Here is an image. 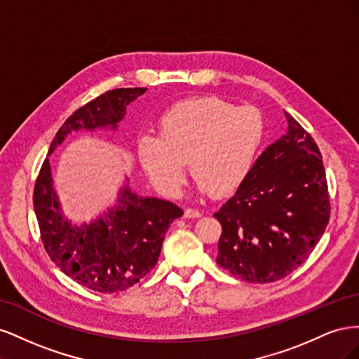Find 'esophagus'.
Returning <instances> with one entry per match:
<instances>
[{
  "label": "esophagus",
  "instance_id": "1",
  "mask_svg": "<svg viewBox=\"0 0 359 359\" xmlns=\"http://www.w3.org/2000/svg\"><path fill=\"white\" fill-rule=\"evenodd\" d=\"M201 215H202V211L194 210V208H187L184 211V217H186V219H196V217H201Z\"/></svg>",
  "mask_w": 359,
  "mask_h": 359
}]
</instances>
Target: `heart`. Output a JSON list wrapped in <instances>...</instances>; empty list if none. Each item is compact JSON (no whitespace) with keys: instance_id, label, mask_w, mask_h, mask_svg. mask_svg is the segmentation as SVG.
<instances>
[{"instance_id":"obj_1","label":"heart","mask_w":359,"mask_h":359,"mask_svg":"<svg viewBox=\"0 0 359 359\" xmlns=\"http://www.w3.org/2000/svg\"><path fill=\"white\" fill-rule=\"evenodd\" d=\"M265 133V118L257 107L198 97L170 106L158 119V136L139 137L137 157L163 194L180 193L189 160L199 191L224 196L248 178Z\"/></svg>"}]
</instances>
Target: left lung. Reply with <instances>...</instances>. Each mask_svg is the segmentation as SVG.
I'll return each instance as SVG.
<instances>
[{"label":"left lung","instance_id":"8db88e82","mask_svg":"<svg viewBox=\"0 0 359 359\" xmlns=\"http://www.w3.org/2000/svg\"><path fill=\"white\" fill-rule=\"evenodd\" d=\"M285 115L286 133L259 156L243 186L214 214L223 229L217 264L250 283L289 276L330 222L320 151L299 123Z\"/></svg>","mask_w":359,"mask_h":359}]
</instances>
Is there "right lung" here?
Wrapping results in <instances>:
<instances>
[{"instance_id": "1", "label": "right lung", "mask_w": 359, "mask_h": 359, "mask_svg": "<svg viewBox=\"0 0 359 359\" xmlns=\"http://www.w3.org/2000/svg\"><path fill=\"white\" fill-rule=\"evenodd\" d=\"M147 88H116L79 107L53 137L34 186V211L52 262L79 285L102 293L136 285L157 264L170 223L184 214L165 199L139 196L126 186L114 206L90 223L74 224L62 214L53 189L49 156L72 132L115 130L127 106Z\"/></svg>"}]
</instances>
